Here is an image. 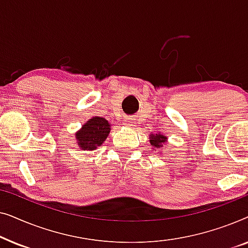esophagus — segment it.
Here are the masks:
<instances>
[{"label":"esophagus","mask_w":248,"mask_h":248,"mask_svg":"<svg viewBox=\"0 0 248 248\" xmlns=\"http://www.w3.org/2000/svg\"><path fill=\"white\" fill-rule=\"evenodd\" d=\"M124 124L126 125V126H130V127L135 126V122L133 120H131V118H126L124 122Z\"/></svg>","instance_id":"34e87169"}]
</instances>
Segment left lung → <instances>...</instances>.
Here are the masks:
<instances>
[{"instance_id": "obj_1", "label": "left lung", "mask_w": 248, "mask_h": 248, "mask_svg": "<svg viewBox=\"0 0 248 248\" xmlns=\"http://www.w3.org/2000/svg\"><path fill=\"white\" fill-rule=\"evenodd\" d=\"M167 141V138L165 135H162L160 133L157 134H150V144L154 147V150L155 149H162L164 148V144Z\"/></svg>"}]
</instances>
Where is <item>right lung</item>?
<instances>
[{
	"label": "right lung",
	"instance_id": "right-lung-1",
	"mask_svg": "<svg viewBox=\"0 0 248 248\" xmlns=\"http://www.w3.org/2000/svg\"><path fill=\"white\" fill-rule=\"evenodd\" d=\"M110 132V125L103 117H93L77 132V143L84 151L94 150L106 140Z\"/></svg>",
	"mask_w": 248,
	"mask_h": 248
}]
</instances>
